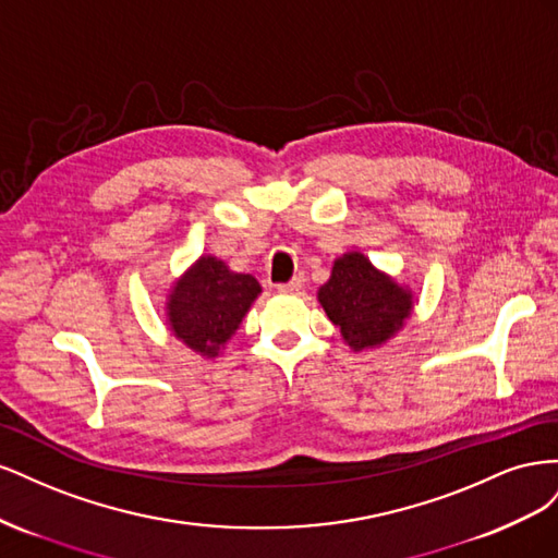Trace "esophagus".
Instances as JSON below:
<instances>
[{
    "mask_svg": "<svg viewBox=\"0 0 558 558\" xmlns=\"http://www.w3.org/2000/svg\"><path fill=\"white\" fill-rule=\"evenodd\" d=\"M302 286H305V277L295 275L289 283H279L277 289H279V293H283V295H298V293L302 291Z\"/></svg>",
    "mask_w": 558,
    "mask_h": 558,
    "instance_id": "obj_1",
    "label": "esophagus"
}]
</instances>
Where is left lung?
Segmentation results:
<instances>
[{
	"label": "left lung",
	"mask_w": 558,
	"mask_h": 558,
	"mask_svg": "<svg viewBox=\"0 0 558 558\" xmlns=\"http://www.w3.org/2000/svg\"><path fill=\"white\" fill-rule=\"evenodd\" d=\"M318 302L353 351L391 340L414 307L412 291L379 272L359 251L335 260L330 279L318 289Z\"/></svg>",
	"instance_id": "left-lung-1"
}]
</instances>
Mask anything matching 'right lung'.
Listing matches in <instances>:
<instances>
[{
	"label": "right lung",
	"instance_id": "1",
	"mask_svg": "<svg viewBox=\"0 0 558 558\" xmlns=\"http://www.w3.org/2000/svg\"><path fill=\"white\" fill-rule=\"evenodd\" d=\"M260 291L251 275H238L223 260L202 256L167 295V326L185 347L214 359Z\"/></svg>",
	"mask_w": 558,
	"mask_h": 558
}]
</instances>
